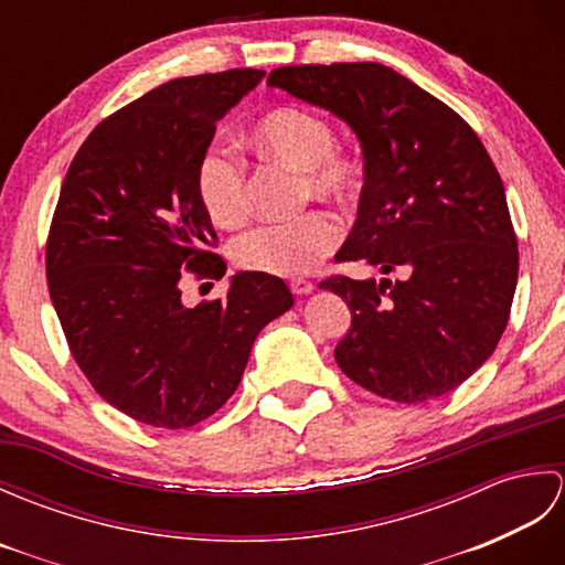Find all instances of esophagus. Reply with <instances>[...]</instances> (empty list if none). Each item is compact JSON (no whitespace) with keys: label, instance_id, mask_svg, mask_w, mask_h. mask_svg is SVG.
<instances>
[{"label":"esophagus","instance_id":"esophagus-1","mask_svg":"<svg viewBox=\"0 0 565 565\" xmlns=\"http://www.w3.org/2000/svg\"><path fill=\"white\" fill-rule=\"evenodd\" d=\"M289 286H291V291H294L296 296H308L310 291L316 289V286L310 284V281H306V279H294Z\"/></svg>","mask_w":565,"mask_h":565}]
</instances>
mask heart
<instances>
[{"mask_svg":"<svg viewBox=\"0 0 565 565\" xmlns=\"http://www.w3.org/2000/svg\"><path fill=\"white\" fill-rule=\"evenodd\" d=\"M262 158L301 172V196L344 203L359 189L356 162L338 150V134L322 114L303 106H281L249 130ZM196 196L209 221L218 227L243 225L247 218L245 167L221 146L203 150L196 164ZM340 243V225L328 213L310 211L286 223H267L239 235L233 259L239 269L267 276H301L318 267Z\"/></svg>","mask_w":565,"mask_h":565,"instance_id":"heart-1","label":"heart"}]
</instances>
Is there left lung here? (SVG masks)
<instances>
[{
	"label": "left lung",
	"mask_w": 565,
	"mask_h": 565,
	"mask_svg": "<svg viewBox=\"0 0 565 565\" xmlns=\"http://www.w3.org/2000/svg\"><path fill=\"white\" fill-rule=\"evenodd\" d=\"M267 84L354 130L364 186L334 259L398 274L320 281L352 310L334 350L340 369L395 403L461 386L505 332L520 269L505 186L483 142L447 104L379 63L279 67Z\"/></svg>",
	"instance_id": "obj_1"
}]
</instances>
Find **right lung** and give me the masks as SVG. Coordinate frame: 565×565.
<instances>
[{
    "mask_svg": "<svg viewBox=\"0 0 565 565\" xmlns=\"http://www.w3.org/2000/svg\"><path fill=\"white\" fill-rule=\"evenodd\" d=\"M264 70L179 77L92 130L60 189L47 291L102 398L142 425L184 429L235 393L259 330L294 306L276 276L237 271L225 298L182 303L186 271L221 279L196 164L215 124Z\"/></svg>",
    "mask_w": 565,
    "mask_h": 565,
    "instance_id": "1",
    "label": "right lung"
}]
</instances>
